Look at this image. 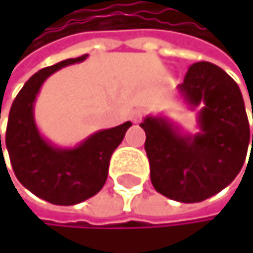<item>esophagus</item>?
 Listing matches in <instances>:
<instances>
[{
  "label": "esophagus",
  "instance_id": "obj_1",
  "mask_svg": "<svg viewBox=\"0 0 253 253\" xmlns=\"http://www.w3.org/2000/svg\"><path fill=\"white\" fill-rule=\"evenodd\" d=\"M142 114H144V111H142V109H135V111L132 112V115H130L132 121L138 123V121H139V120L142 118Z\"/></svg>",
  "mask_w": 253,
  "mask_h": 253
}]
</instances>
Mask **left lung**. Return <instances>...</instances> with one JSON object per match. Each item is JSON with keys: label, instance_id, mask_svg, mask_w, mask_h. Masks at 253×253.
Here are the masks:
<instances>
[{"label": "left lung", "instance_id": "obj_1", "mask_svg": "<svg viewBox=\"0 0 253 253\" xmlns=\"http://www.w3.org/2000/svg\"><path fill=\"white\" fill-rule=\"evenodd\" d=\"M179 91L193 108L203 106L197 135H180L162 117H147L139 126L145 132L144 149L155 190L169 199L194 203L220 193L237 177L251 130L238 84L217 65L193 63Z\"/></svg>", "mask_w": 253, "mask_h": 253}]
</instances>
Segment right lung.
<instances>
[{
  "label": "right lung",
  "instance_id": "obj_1",
  "mask_svg": "<svg viewBox=\"0 0 253 253\" xmlns=\"http://www.w3.org/2000/svg\"><path fill=\"white\" fill-rule=\"evenodd\" d=\"M84 59L86 54L42 68L25 82L8 114L5 147L15 176L28 191L54 205H76L103 188L111 156L132 126L126 121L117 127L95 132L74 149L54 147L41 136L33 104L42 83L60 68Z\"/></svg>",
  "mask_w": 253,
  "mask_h": 253
}]
</instances>
